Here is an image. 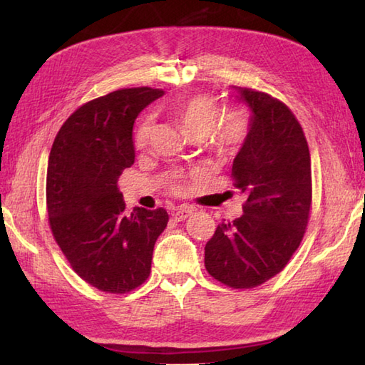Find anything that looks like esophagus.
<instances>
[{
    "label": "esophagus",
    "mask_w": 365,
    "mask_h": 365,
    "mask_svg": "<svg viewBox=\"0 0 365 365\" xmlns=\"http://www.w3.org/2000/svg\"><path fill=\"white\" fill-rule=\"evenodd\" d=\"M191 215H192V208H190V207H180V208H177V210L173 213V218L175 221H185Z\"/></svg>",
    "instance_id": "34e87169"
}]
</instances>
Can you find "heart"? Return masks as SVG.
Masks as SVG:
<instances>
[{
    "instance_id": "heart-1",
    "label": "heart",
    "mask_w": 365,
    "mask_h": 365,
    "mask_svg": "<svg viewBox=\"0 0 365 365\" xmlns=\"http://www.w3.org/2000/svg\"><path fill=\"white\" fill-rule=\"evenodd\" d=\"M170 114L188 138H207L216 157H232L246 139L247 120L242 111H230L215 126L220 118V105L208 94H196L170 106ZM152 120L145 118L136 131V144L144 145L150 136ZM177 191V188H174Z\"/></svg>"
}]
</instances>
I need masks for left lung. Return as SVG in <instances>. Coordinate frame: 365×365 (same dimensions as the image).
<instances>
[{"instance_id":"1","label":"left lung","mask_w":365,"mask_h":365,"mask_svg":"<svg viewBox=\"0 0 365 365\" xmlns=\"http://www.w3.org/2000/svg\"><path fill=\"white\" fill-rule=\"evenodd\" d=\"M252 115L232 166L243 215L205 245V268L232 289H252L285 268L306 234L312 204L311 153L298 119L267 92L238 88Z\"/></svg>"}]
</instances>
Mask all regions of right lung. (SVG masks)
I'll return each instance as SVG.
<instances>
[{
	"mask_svg": "<svg viewBox=\"0 0 365 365\" xmlns=\"http://www.w3.org/2000/svg\"><path fill=\"white\" fill-rule=\"evenodd\" d=\"M165 92L130 88L91 100L71 114L51 145L46 212L51 234L72 269L106 293H128L150 274L157 238L168 226L165 208L125 215L118 188L135 163L133 125Z\"/></svg>",
	"mask_w": 365,
	"mask_h": 365,
	"instance_id": "add662e5",
	"label": "right lung"
}]
</instances>
